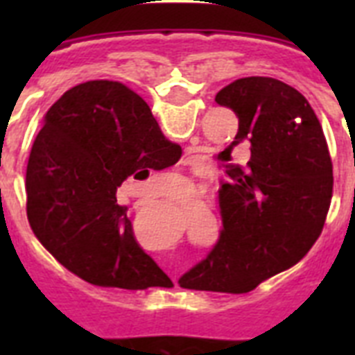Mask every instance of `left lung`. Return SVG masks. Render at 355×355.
Returning <instances> with one entry per match:
<instances>
[{
    "instance_id": "obj_1",
    "label": "left lung",
    "mask_w": 355,
    "mask_h": 355,
    "mask_svg": "<svg viewBox=\"0 0 355 355\" xmlns=\"http://www.w3.org/2000/svg\"><path fill=\"white\" fill-rule=\"evenodd\" d=\"M216 101L239 119L232 145L245 141L252 156L247 167L225 164L219 241L178 284L248 293L300 261L320 236L334 193L331 158L308 99L282 80L237 79Z\"/></svg>"
}]
</instances>
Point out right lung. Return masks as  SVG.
Segmentation results:
<instances>
[{
	"label": "right lung",
	"instance_id": "add662e5",
	"mask_svg": "<svg viewBox=\"0 0 355 355\" xmlns=\"http://www.w3.org/2000/svg\"><path fill=\"white\" fill-rule=\"evenodd\" d=\"M149 105L116 80H88L49 110L25 173L27 219L38 241L88 284L147 289L166 272L134 239L116 191L128 177L177 164Z\"/></svg>",
	"mask_w": 355,
	"mask_h": 355
}]
</instances>
